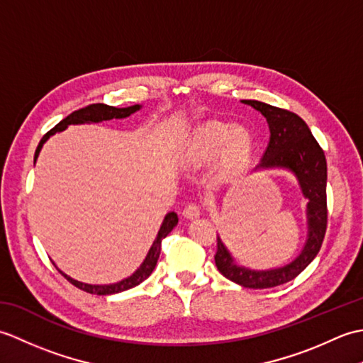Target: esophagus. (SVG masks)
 Instances as JSON below:
<instances>
[{"label": "esophagus", "mask_w": 363, "mask_h": 363, "mask_svg": "<svg viewBox=\"0 0 363 363\" xmlns=\"http://www.w3.org/2000/svg\"><path fill=\"white\" fill-rule=\"evenodd\" d=\"M199 213H201V207H199L196 203H190L189 206H186V209H184V212H182V215L187 220H194V218L199 217Z\"/></svg>", "instance_id": "obj_1"}]
</instances>
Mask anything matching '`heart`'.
<instances>
[{"mask_svg": "<svg viewBox=\"0 0 363 363\" xmlns=\"http://www.w3.org/2000/svg\"><path fill=\"white\" fill-rule=\"evenodd\" d=\"M252 135L243 126L211 121L199 128L189 142V159L207 162L221 151V167L226 172H237L252 152Z\"/></svg>", "mask_w": 363, "mask_h": 363, "instance_id": "b5f03b06", "label": "heart"}]
</instances>
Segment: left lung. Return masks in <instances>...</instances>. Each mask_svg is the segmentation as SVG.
<instances>
[{
  "mask_svg": "<svg viewBox=\"0 0 363 363\" xmlns=\"http://www.w3.org/2000/svg\"><path fill=\"white\" fill-rule=\"evenodd\" d=\"M267 118L269 128V142L257 168H284L298 179L307 199V240L299 256L290 264L273 269H250L237 265L234 257L217 237L215 265L218 272L246 289H272L282 285L304 272L306 267L317 257L328 226L326 181L328 165L325 151L315 140L309 126L296 113L281 109L254 99H243Z\"/></svg>",
  "mask_w": 363,
  "mask_h": 363,
  "instance_id": "obj_1",
  "label": "left lung"
}]
</instances>
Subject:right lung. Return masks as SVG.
Listing matches in <instances>:
<instances>
[{
    "label": "right lung",
    "mask_w": 363,
    "mask_h": 363,
    "mask_svg": "<svg viewBox=\"0 0 363 363\" xmlns=\"http://www.w3.org/2000/svg\"><path fill=\"white\" fill-rule=\"evenodd\" d=\"M140 104H135V106H129V107H113V106H107V104H90L87 107H82L79 111H74L73 113L68 115L67 118H64L62 121H59L56 126H54L50 133H46L43 135V138L38 143L37 150H35V156H34V162L38 157V152H40L43 143L48 140L51 135H54L56 133H60V130L67 129L70 125H84V123H99V121H107V120H113V118H126L129 117L130 113L137 112L140 109ZM177 225V215L174 212H168L165 215L164 221H162V226L157 233L156 240L152 242L151 248L146 254L145 260L142 262V265L138 267L135 272L130 274L126 279H123L120 282H115V284H104V285H94V284H84L73 279V277L67 276L65 273H62L59 269V273L62 274L68 282H72L74 287H78L84 291L91 293V295H113V293H120V291H125L135 287L140 282H143L146 277H150V274L152 273L154 267L157 264V259H159V254H160V243H162V238H165L169 233H172L173 228Z\"/></svg>",
    "instance_id": "1"
}]
</instances>
